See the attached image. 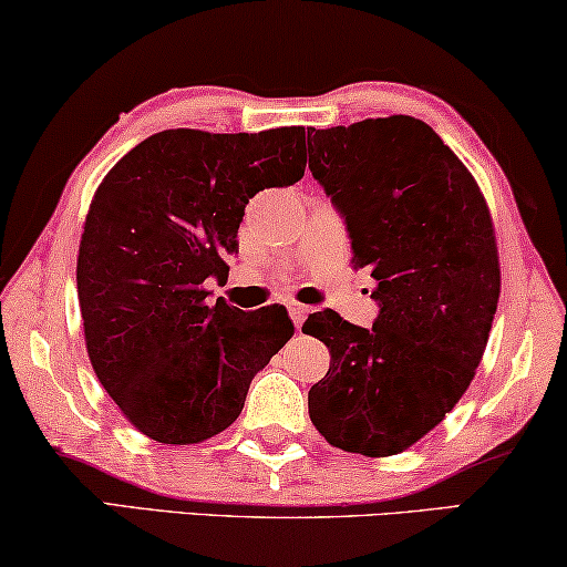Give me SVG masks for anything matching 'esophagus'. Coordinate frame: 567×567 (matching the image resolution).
<instances>
[{"label": "esophagus", "instance_id": "1", "mask_svg": "<svg viewBox=\"0 0 567 567\" xmlns=\"http://www.w3.org/2000/svg\"><path fill=\"white\" fill-rule=\"evenodd\" d=\"M289 315H291V320H293V324H297V330H299V328H301V322L307 320L309 307L299 305V301H289Z\"/></svg>", "mask_w": 567, "mask_h": 567}]
</instances>
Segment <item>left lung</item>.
<instances>
[{"instance_id":"left-lung-1","label":"left lung","mask_w":567,"mask_h":567,"mask_svg":"<svg viewBox=\"0 0 567 567\" xmlns=\"http://www.w3.org/2000/svg\"><path fill=\"white\" fill-rule=\"evenodd\" d=\"M307 146L379 305L371 328L332 309L307 317L301 332L330 351L309 417L343 452L400 454L444 421L483 359L501 297L491 212L460 157L410 115L307 128Z\"/></svg>"}]
</instances>
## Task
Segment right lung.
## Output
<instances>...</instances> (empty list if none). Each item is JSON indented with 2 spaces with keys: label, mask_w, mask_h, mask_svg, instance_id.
Here are the masks:
<instances>
[{
  "label": "right lung",
  "mask_w": 567,
  "mask_h": 567,
  "mask_svg": "<svg viewBox=\"0 0 567 567\" xmlns=\"http://www.w3.org/2000/svg\"><path fill=\"white\" fill-rule=\"evenodd\" d=\"M305 128L159 131L100 183L84 219L76 293L92 369L121 413L159 444L229 429L270 355L293 336L284 307H208L229 274L255 193L305 177Z\"/></svg>",
  "instance_id": "1"
}]
</instances>
